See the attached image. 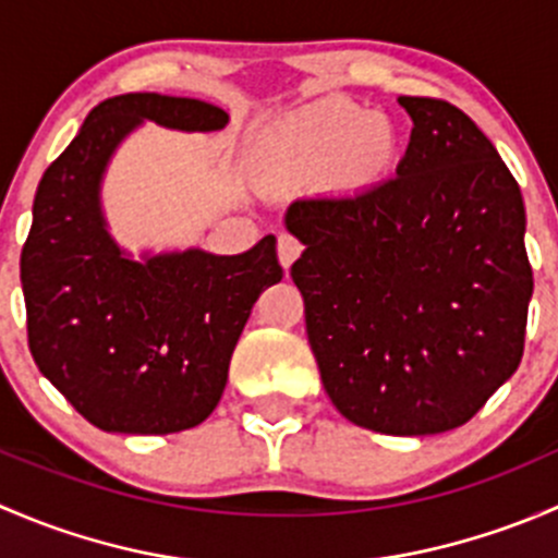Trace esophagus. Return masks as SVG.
I'll return each mask as SVG.
<instances>
[{"mask_svg": "<svg viewBox=\"0 0 558 558\" xmlns=\"http://www.w3.org/2000/svg\"><path fill=\"white\" fill-rule=\"evenodd\" d=\"M300 253H302L300 240L291 238V234H280V238H278V258H280V264H283L286 269H289L291 264L300 258Z\"/></svg>", "mask_w": 558, "mask_h": 558, "instance_id": "esophagus-1", "label": "esophagus"}]
</instances>
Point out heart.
<instances>
[{
  "label": "heart",
  "mask_w": 558,
  "mask_h": 558,
  "mask_svg": "<svg viewBox=\"0 0 558 558\" xmlns=\"http://www.w3.org/2000/svg\"><path fill=\"white\" fill-rule=\"evenodd\" d=\"M397 132L351 99H324L275 123L264 137L272 170L286 180H313L335 170L351 189L375 183L391 170Z\"/></svg>",
  "instance_id": "obj_1"
}]
</instances>
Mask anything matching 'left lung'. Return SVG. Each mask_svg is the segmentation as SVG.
<instances>
[{"mask_svg": "<svg viewBox=\"0 0 558 558\" xmlns=\"http://www.w3.org/2000/svg\"><path fill=\"white\" fill-rule=\"evenodd\" d=\"M397 174L296 199L291 278L331 404L380 435L466 424L519 369L534 278L521 189L466 112L399 97Z\"/></svg>", "mask_w": 558, "mask_h": 558, "instance_id": "8db88e82", "label": "left lung"}]
</instances>
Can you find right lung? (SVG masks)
<instances>
[{
    "label": "right lung",
    "instance_id": "add662e5",
    "mask_svg": "<svg viewBox=\"0 0 558 558\" xmlns=\"http://www.w3.org/2000/svg\"><path fill=\"white\" fill-rule=\"evenodd\" d=\"M216 132V105L121 94L86 116L37 185L21 251L29 351L39 373L102 432L170 435L202 424L227 386L253 302L283 278L275 238L240 256L199 247L132 262L112 243L99 183L137 123Z\"/></svg>",
    "mask_w": 558,
    "mask_h": 558
}]
</instances>
